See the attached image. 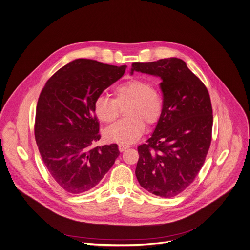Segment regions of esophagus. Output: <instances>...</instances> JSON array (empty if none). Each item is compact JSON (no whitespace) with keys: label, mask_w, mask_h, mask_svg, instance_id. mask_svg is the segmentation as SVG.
Instances as JSON below:
<instances>
[{"label":"esophagus","mask_w":250,"mask_h":250,"mask_svg":"<svg viewBox=\"0 0 250 250\" xmlns=\"http://www.w3.org/2000/svg\"><path fill=\"white\" fill-rule=\"evenodd\" d=\"M118 147H119V151H120V152H124L125 149H127V148L130 147V146H129V145H125V144H120V145L118 146Z\"/></svg>","instance_id":"1"}]
</instances>
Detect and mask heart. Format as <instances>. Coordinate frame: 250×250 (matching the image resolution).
I'll return each mask as SVG.
<instances>
[{"instance_id": "1", "label": "heart", "mask_w": 250, "mask_h": 250, "mask_svg": "<svg viewBox=\"0 0 250 250\" xmlns=\"http://www.w3.org/2000/svg\"><path fill=\"white\" fill-rule=\"evenodd\" d=\"M124 109L126 119L107 128L105 138L120 144H132L145 133L146 124L153 126L159 122L164 110V102L160 91L142 79H131L113 89V99L98 95L93 103L95 116L104 123H113Z\"/></svg>"}]
</instances>
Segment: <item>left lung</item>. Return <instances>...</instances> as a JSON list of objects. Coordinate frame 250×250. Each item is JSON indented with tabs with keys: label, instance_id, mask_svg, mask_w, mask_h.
<instances>
[{
	"label": "left lung",
	"instance_id": "1",
	"mask_svg": "<svg viewBox=\"0 0 250 250\" xmlns=\"http://www.w3.org/2000/svg\"><path fill=\"white\" fill-rule=\"evenodd\" d=\"M160 77L164 110L146 144L138 146L136 176L159 197L185 190L202 168L212 140L213 109L207 87L178 58L133 63L131 74Z\"/></svg>",
	"mask_w": 250,
	"mask_h": 250
}]
</instances>
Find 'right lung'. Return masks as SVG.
Here are the masks:
<instances>
[{
	"label": "right lung",
	"mask_w": 250,
	"mask_h": 250,
	"mask_svg": "<svg viewBox=\"0 0 250 250\" xmlns=\"http://www.w3.org/2000/svg\"><path fill=\"white\" fill-rule=\"evenodd\" d=\"M126 68L77 59L58 70L41 90L35 141L50 175L69 193L95 187L120 154L116 144L92 146L101 139L93 103Z\"/></svg>",
	"instance_id": "obj_1"
}]
</instances>
